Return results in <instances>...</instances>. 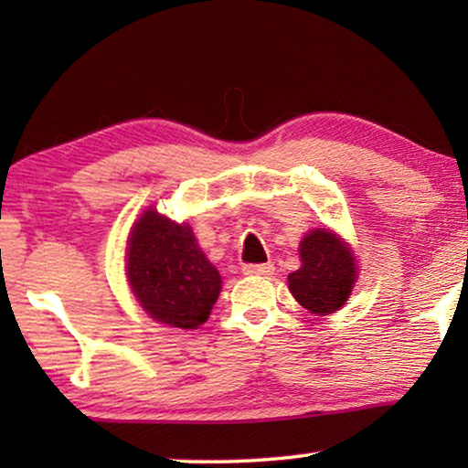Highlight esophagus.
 Wrapping results in <instances>:
<instances>
[{
	"mask_svg": "<svg viewBox=\"0 0 468 468\" xmlns=\"http://www.w3.org/2000/svg\"><path fill=\"white\" fill-rule=\"evenodd\" d=\"M243 272L250 274V276H268V274L274 272V264L272 262H268V264H245Z\"/></svg>",
	"mask_w": 468,
	"mask_h": 468,
	"instance_id": "34e87169",
	"label": "esophagus"
}]
</instances>
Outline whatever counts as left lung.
<instances>
[{
    "mask_svg": "<svg viewBox=\"0 0 468 468\" xmlns=\"http://www.w3.org/2000/svg\"><path fill=\"white\" fill-rule=\"evenodd\" d=\"M301 268L289 274V291L307 312H338L351 295L357 264L348 245L328 229H314L299 243Z\"/></svg>",
    "mask_w": 468,
    "mask_h": 468,
    "instance_id": "obj_1",
    "label": "left lung"
}]
</instances>
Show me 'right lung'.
<instances>
[{
  "mask_svg": "<svg viewBox=\"0 0 468 468\" xmlns=\"http://www.w3.org/2000/svg\"><path fill=\"white\" fill-rule=\"evenodd\" d=\"M125 271L132 292L150 318L192 330L208 320L220 274L197 248L192 227L148 208L128 237Z\"/></svg>",
  "mask_w": 468,
  "mask_h": 468,
  "instance_id": "add662e5",
  "label": "right lung"
}]
</instances>
